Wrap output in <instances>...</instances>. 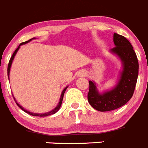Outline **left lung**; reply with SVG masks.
<instances>
[{
	"label": "left lung",
	"instance_id": "obj_1",
	"mask_svg": "<svg viewBox=\"0 0 148 148\" xmlns=\"http://www.w3.org/2000/svg\"><path fill=\"white\" fill-rule=\"evenodd\" d=\"M113 41L115 46L110 51L117 55L122 63L117 84L112 89L99 93L95 82H89L88 102L100 112L111 111L125 105L132 98L138 80L139 64L132 46L125 37L116 33Z\"/></svg>",
	"mask_w": 148,
	"mask_h": 148
}]
</instances>
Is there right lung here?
<instances>
[{"mask_svg":"<svg viewBox=\"0 0 148 148\" xmlns=\"http://www.w3.org/2000/svg\"><path fill=\"white\" fill-rule=\"evenodd\" d=\"M34 38H31V39L28 40V41H25V42H23V43H21V44L20 45L18 46V47L17 49H16V50H15V51L13 52V55H12V56H11V57H10V61H9V63H8V79H9L10 70V67H11L12 62H13V59H14L15 56H16V53H17V51H18V49H20V46H21V45H23V44H27L28 42H29V41H31V40H32V39H34ZM67 87H68V86H66V87H65L64 89V90L62 91V95H61V97H60V99H59V104H58V105L56 106V107H55V108L53 109V110H51V111H50V112H48L44 113V114H40V113H34V112H31L27 111V110H25V109L23 108V107H21V106L20 104H19L17 102V101L16 100V99H15V97H13V98H14V100H15V102H16V104H17V105L18 106V107H20V108L21 109V110H23V111H24L25 112L28 113V114H31V115H32V116H36V117H37V116H38V117H46V116H49V115H51V114H55V113H56V112H57L59 111V109H60V107H61V105H62V100H63V97H64V93H65V91H66V89H67Z\"/></svg>","mask_w":148,"mask_h":148,"instance_id":"obj_1","label":"right lung"}]
</instances>
